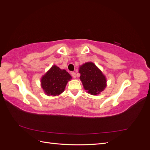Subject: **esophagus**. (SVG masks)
<instances>
[{"label":"esophagus","mask_w":150,"mask_h":150,"mask_svg":"<svg viewBox=\"0 0 150 150\" xmlns=\"http://www.w3.org/2000/svg\"><path fill=\"white\" fill-rule=\"evenodd\" d=\"M71 75H72V77H73V78H76V72H71Z\"/></svg>","instance_id":"esophagus-1"}]
</instances>
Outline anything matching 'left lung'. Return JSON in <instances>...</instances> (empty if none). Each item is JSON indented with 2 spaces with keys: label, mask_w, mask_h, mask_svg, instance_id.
I'll use <instances>...</instances> for the list:
<instances>
[{
  "label": "left lung",
  "mask_w": 150,
  "mask_h": 150,
  "mask_svg": "<svg viewBox=\"0 0 150 150\" xmlns=\"http://www.w3.org/2000/svg\"><path fill=\"white\" fill-rule=\"evenodd\" d=\"M80 80L84 89L91 95H98L106 88L107 80L102 71L92 62H87L79 67Z\"/></svg>",
  "instance_id": "obj_1"
}]
</instances>
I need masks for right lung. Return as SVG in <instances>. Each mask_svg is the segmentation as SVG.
<instances>
[{"instance_id": "1", "label": "right lung", "mask_w": 150, "mask_h": 150, "mask_svg": "<svg viewBox=\"0 0 150 150\" xmlns=\"http://www.w3.org/2000/svg\"><path fill=\"white\" fill-rule=\"evenodd\" d=\"M71 76L65 69L53 65L40 79V84L44 93L47 96H56L64 92Z\"/></svg>"}]
</instances>
